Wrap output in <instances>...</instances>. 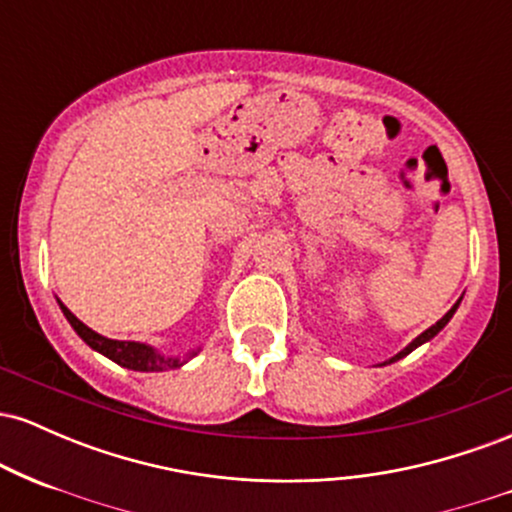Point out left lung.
<instances>
[{
    "instance_id": "obj_1",
    "label": "left lung",
    "mask_w": 512,
    "mask_h": 512,
    "mask_svg": "<svg viewBox=\"0 0 512 512\" xmlns=\"http://www.w3.org/2000/svg\"><path fill=\"white\" fill-rule=\"evenodd\" d=\"M460 301H462V298H460ZM460 301H457L455 305H452V308H450V310H448V313H445L443 317H440V320L436 322V325H431V327H428V330H426V332H421V334H419V337H416V339H414V342H411L409 346H404V349H402V351H399V354H397V356H392V358H390V361L380 363V366H387V363H395V361H399V358H404V356H407V354H411V351H414V349H416V346H421V344L431 342V339H433V337H436V334H438L440 330H443V327H445V325H448V322H450V317H452V315H455V310H457V305H460Z\"/></svg>"
}]
</instances>
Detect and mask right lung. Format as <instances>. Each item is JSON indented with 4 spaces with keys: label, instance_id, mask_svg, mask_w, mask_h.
<instances>
[{
    "label": "right lung",
    "instance_id": "1",
    "mask_svg": "<svg viewBox=\"0 0 512 512\" xmlns=\"http://www.w3.org/2000/svg\"><path fill=\"white\" fill-rule=\"evenodd\" d=\"M60 308H62L64 317L69 320V325L74 327V332L79 334V337L84 339V342L91 346L93 351L108 356L110 361H115L117 366H122V368L139 370V373H158V370L180 368L182 363L190 361V358L197 356V351H199V349H195V351H190L185 358H178V356H163L161 351L154 349V346L142 344V342H120V339H108V337H103V334L93 332L91 327H86L84 322H81L79 317H76L64 303H60Z\"/></svg>",
    "mask_w": 512,
    "mask_h": 512
}]
</instances>
